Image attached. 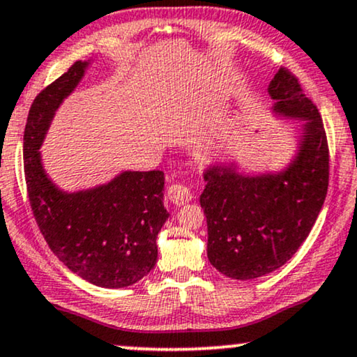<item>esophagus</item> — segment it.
Returning a JSON list of instances; mask_svg holds the SVG:
<instances>
[{"mask_svg": "<svg viewBox=\"0 0 357 357\" xmlns=\"http://www.w3.org/2000/svg\"><path fill=\"white\" fill-rule=\"evenodd\" d=\"M168 197L174 206H183L192 199V192L184 184H171L168 188Z\"/></svg>", "mask_w": 357, "mask_h": 357, "instance_id": "1", "label": "esophagus"}]
</instances>
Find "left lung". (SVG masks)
<instances>
[{
  "mask_svg": "<svg viewBox=\"0 0 357 357\" xmlns=\"http://www.w3.org/2000/svg\"><path fill=\"white\" fill-rule=\"evenodd\" d=\"M273 112L303 121L298 150L278 173L243 174L211 165L199 202L207 219V259L220 273L254 280L285 265L314 225L329 181V151L317 105L282 67L268 84Z\"/></svg>",
  "mask_w": 357,
  "mask_h": 357,
  "instance_id": "obj_1",
  "label": "left lung"
}]
</instances>
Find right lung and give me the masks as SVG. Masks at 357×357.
<instances>
[{
	"mask_svg": "<svg viewBox=\"0 0 357 357\" xmlns=\"http://www.w3.org/2000/svg\"><path fill=\"white\" fill-rule=\"evenodd\" d=\"M89 61H79L29 108L24 128V174L39 231L70 272L103 288L137 283L155 267L156 237L165 209L163 171H123L112 181L66 192L43 166V145L57 108L82 80Z\"/></svg>",
	"mask_w": 357,
	"mask_h": 357,
	"instance_id": "1",
	"label": "right lung"
}]
</instances>
